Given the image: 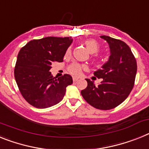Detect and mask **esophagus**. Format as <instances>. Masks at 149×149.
I'll list each match as a JSON object with an SVG mask.
<instances>
[{
	"instance_id": "obj_1",
	"label": "esophagus",
	"mask_w": 149,
	"mask_h": 149,
	"mask_svg": "<svg viewBox=\"0 0 149 149\" xmlns=\"http://www.w3.org/2000/svg\"><path fill=\"white\" fill-rule=\"evenodd\" d=\"M78 79H79V77H73V81H74V82H76V81H77Z\"/></svg>"
}]
</instances>
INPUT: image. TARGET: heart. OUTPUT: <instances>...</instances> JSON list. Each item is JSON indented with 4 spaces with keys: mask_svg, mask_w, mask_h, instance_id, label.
<instances>
[{
    "mask_svg": "<svg viewBox=\"0 0 149 149\" xmlns=\"http://www.w3.org/2000/svg\"><path fill=\"white\" fill-rule=\"evenodd\" d=\"M84 44L85 45L87 49L90 52V53H92L93 59L95 62H99L100 59L97 55V53L99 52L100 49V45L99 44V42L97 40H94V39H88L86 40L84 42ZM71 53V50L70 49H68L66 50L65 56H68ZM82 70V66L78 63H72V65H70L68 67V72L71 74H74V75H78L80 74Z\"/></svg>",
    "mask_w": 149,
    "mask_h": 149,
    "instance_id": "heart-1",
    "label": "heart"
}]
</instances>
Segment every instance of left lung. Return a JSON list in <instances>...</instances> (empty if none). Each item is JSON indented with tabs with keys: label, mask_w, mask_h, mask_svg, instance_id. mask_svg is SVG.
<instances>
[{
	"label": "left lung",
	"mask_w": 149,
	"mask_h": 149,
	"mask_svg": "<svg viewBox=\"0 0 149 149\" xmlns=\"http://www.w3.org/2000/svg\"><path fill=\"white\" fill-rule=\"evenodd\" d=\"M110 48L109 61L102 69L94 72L102 81L95 86L93 81L86 79L87 87L81 90V95L93 107L109 110L117 107L127 98L134 86L137 64L135 57L127 44L118 39L102 35Z\"/></svg>",
	"instance_id": "left-lung-1"
}]
</instances>
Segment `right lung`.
Listing matches in <instances>:
<instances>
[{
    "label": "right lung",
    "instance_id": "obj_1",
    "mask_svg": "<svg viewBox=\"0 0 149 149\" xmlns=\"http://www.w3.org/2000/svg\"><path fill=\"white\" fill-rule=\"evenodd\" d=\"M71 37H47L29 41L19 52L14 76L22 96L30 105L46 109L62 101L66 87L73 83L72 76L57 78L49 70L52 64L63 61L72 43Z\"/></svg>",
    "mask_w": 149,
    "mask_h": 149
}]
</instances>
